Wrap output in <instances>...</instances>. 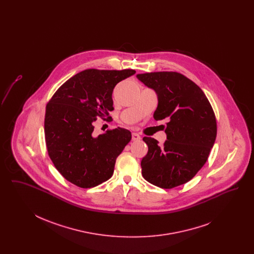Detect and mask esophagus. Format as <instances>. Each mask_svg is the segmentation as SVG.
<instances>
[{
  "mask_svg": "<svg viewBox=\"0 0 254 254\" xmlns=\"http://www.w3.org/2000/svg\"><path fill=\"white\" fill-rule=\"evenodd\" d=\"M140 139H141V137L138 133H132V141H139Z\"/></svg>",
  "mask_w": 254,
  "mask_h": 254,
  "instance_id": "obj_1",
  "label": "esophagus"
}]
</instances>
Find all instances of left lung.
Instances as JSON below:
<instances>
[{"instance_id":"obj_1","label":"left lung","mask_w":254,"mask_h":254,"mask_svg":"<svg viewBox=\"0 0 254 254\" xmlns=\"http://www.w3.org/2000/svg\"><path fill=\"white\" fill-rule=\"evenodd\" d=\"M158 97L154 119H168L167 141L144 137L148 151L142 159V175L150 184L172 189L191 180L205 165L214 145L217 125L203 90L181 73H144L136 76Z\"/></svg>"}]
</instances>
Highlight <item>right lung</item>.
Segmentation results:
<instances>
[{"label":"right lung","instance_id":"1","mask_svg":"<svg viewBox=\"0 0 254 254\" xmlns=\"http://www.w3.org/2000/svg\"><path fill=\"white\" fill-rule=\"evenodd\" d=\"M136 73L133 69H86L74 75L50 99L45 135L49 157L67 181L83 189L109 180L116 158L131 140L118 127L94 136L96 117L110 119L115 85Z\"/></svg>","mask_w":254,"mask_h":254}]
</instances>
